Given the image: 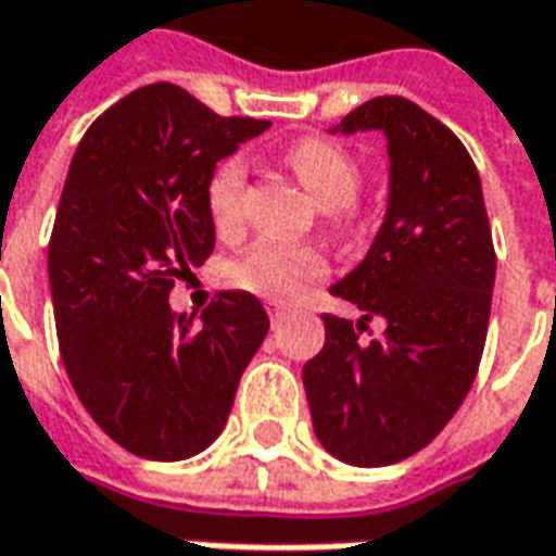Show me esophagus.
<instances>
[{
    "label": "esophagus",
    "instance_id": "obj_1",
    "mask_svg": "<svg viewBox=\"0 0 556 556\" xmlns=\"http://www.w3.org/2000/svg\"><path fill=\"white\" fill-rule=\"evenodd\" d=\"M266 312H269L271 324H278V321H281V318H285L287 308L281 303H266Z\"/></svg>",
    "mask_w": 556,
    "mask_h": 556
}]
</instances>
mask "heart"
<instances>
[{
  "instance_id": "1",
  "label": "heart",
  "mask_w": 556,
  "mask_h": 556,
  "mask_svg": "<svg viewBox=\"0 0 556 556\" xmlns=\"http://www.w3.org/2000/svg\"><path fill=\"white\" fill-rule=\"evenodd\" d=\"M285 162L305 182V189L321 207H345L361 186V165L345 147L324 137H303L290 143ZM244 192H248V165L229 155L214 165L204 182L207 217L219 232H235L244 219ZM327 256L315 244L293 241H256L253 248L235 256L226 266V281L238 290L256 293L271 303H287L300 296L312 281L327 275Z\"/></svg>"
}]
</instances>
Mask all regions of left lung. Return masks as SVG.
I'll return each instance as SVG.
<instances>
[{"mask_svg": "<svg viewBox=\"0 0 556 556\" xmlns=\"http://www.w3.org/2000/svg\"><path fill=\"white\" fill-rule=\"evenodd\" d=\"M333 130L389 137L391 192L374 248L330 293L382 338L324 318V349L303 367L324 450L357 468L394 465L434 441L478 376L495 281L480 174L462 140L407 97H374Z\"/></svg>", "mask_w": 556, "mask_h": 556, "instance_id": "1", "label": "left lung"}]
</instances>
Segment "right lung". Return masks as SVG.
Instances as JSON below:
<instances>
[{
  "label": "right lung",
  "instance_id": "right-lung-1",
  "mask_svg": "<svg viewBox=\"0 0 556 556\" xmlns=\"http://www.w3.org/2000/svg\"><path fill=\"white\" fill-rule=\"evenodd\" d=\"M266 128L155 81L97 115L73 155L48 241L58 342L81 407L134 456L177 462L217 441L269 333L244 290L217 293L201 321L167 305L214 253L211 170Z\"/></svg>",
  "mask_w": 556,
  "mask_h": 556
}]
</instances>
